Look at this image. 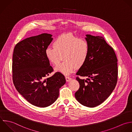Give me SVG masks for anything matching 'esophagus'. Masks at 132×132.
Listing matches in <instances>:
<instances>
[{"label":"esophagus","instance_id":"34e87169","mask_svg":"<svg viewBox=\"0 0 132 132\" xmlns=\"http://www.w3.org/2000/svg\"><path fill=\"white\" fill-rule=\"evenodd\" d=\"M65 78H66V80L67 82H69L71 80V79L69 77H65Z\"/></svg>","mask_w":132,"mask_h":132}]
</instances>
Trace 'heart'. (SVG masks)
Wrapping results in <instances>:
<instances>
[{
	"instance_id": "heart-1",
	"label": "heart",
	"mask_w": 132,
	"mask_h": 132,
	"mask_svg": "<svg viewBox=\"0 0 132 132\" xmlns=\"http://www.w3.org/2000/svg\"><path fill=\"white\" fill-rule=\"evenodd\" d=\"M45 50L47 59L53 64H59L64 57V61L56 65L54 70L65 75L70 74L76 67L82 66L86 62L89 52V45L85 39H80L71 34L59 36Z\"/></svg>"
}]
</instances>
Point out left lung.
Listing matches in <instances>:
<instances>
[{
	"mask_svg": "<svg viewBox=\"0 0 132 132\" xmlns=\"http://www.w3.org/2000/svg\"><path fill=\"white\" fill-rule=\"evenodd\" d=\"M89 52L85 63L76 75L80 84L75 93L77 100L82 105L94 108L102 103L112 93L118 78L117 59L114 49L103 36L86 34Z\"/></svg>",
	"mask_w": 132,
	"mask_h": 132,
	"instance_id": "8db88e82",
	"label": "left lung"
}]
</instances>
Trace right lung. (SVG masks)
I'll list each match as a JSON object with an SVG mask.
<instances>
[{"label": "right lung", "mask_w": 132, "mask_h": 132, "mask_svg": "<svg viewBox=\"0 0 132 132\" xmlns=\"http://www.w3.org/2000/svg\"><path fill=\"white\" fill-rule=\"evenodd\" d=\"M50 34L43 33L27 38L14 49L13 81L18 92L30 103L46 108L58 98L59 89L66 83L63 74L53 71L45 50L53 40Z\"/></svg>", "instance_id": "right-lung-1"}]
</instances>
